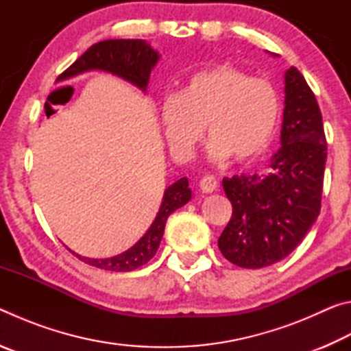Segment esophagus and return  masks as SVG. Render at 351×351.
<instances>
[{
	"instance_id": "obj_1",
	"label": "esophagus",
	"mask_w": 351,
	"mask_h": 351,
	"mask_svg": "<svg viewBox=\"0 0 351 351\" xmlns=\"http://www.w3.org/2000/svg\"><path fill=\"white\" fill-rule=\"evenodd\" d=\"M199 189L203 190L204 193L215 192V190L218 189V181L215 180V176L204 175L203 178H201V181H199Z\"/></svg>"
}]
</instances>
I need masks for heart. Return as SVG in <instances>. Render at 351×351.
<instances>
[{"instance_id": "1", "label": "heart", "mask_w": 351, "mask_h": 351, "mask_svg": "<svg viewBox=\"0 0 351 351\" xmlns=\"http://www.w3.org/2000/svg\"><path fill=\"white\" fill-rule=\"evenodd\" d=\"M162 125L170 150L189 158L207 130V153L213 161L232 154L251 162L268 152L282 116V97L269 80L257 79L232 64L195 71L178 96L162 104Z\"/></svg>"}]
</instances>
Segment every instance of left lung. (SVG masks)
Wrapping results in <instances>:
<instances>
[{"mask_svg": "<svg viewBox=\"0 0 351 351\" xmlns=\"http://www.w3.org/2000/svg\"><path fill=\"white\" fill-rule=\"evenodd\" d=\"M282 148L266 175L224 178L232 217L218 239L240 268L274 265L294 251L320 212L326 139L316 96L299 69L285 74Z\"/></svg>", "mask_w": 351, "mask_h": 351, "instance_id": "obj_1", "label": "left lung"}]
</instances>
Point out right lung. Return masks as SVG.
Returning <instances> with one entry per match:
<instances>
[{"instance_id": "obj_1", "label": "right lung", "mask_w": 351, "mask_h": 351, "mask_svg": "<svg viewBox=\"0 0 351 351\" xmlns=\"http://www.w3.org/2000/svg\"><path fill=\"white\" fill-rule=\"evenodd\" d=\"M158 58V52L152 49V46L144 40H105L93 45L66 71H63L57 80H66L90 69H102L132 82L133 85L145 91L150 73ZM190 198L192 192L189 189L187 178H181L165 190L162 204L153 224L133 247L111 258H88L77 254L75 257L90 266L106 271L127 272L141 268L156 254L170 213L180 209Z\"/></svg>"}]
</instances>
